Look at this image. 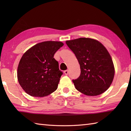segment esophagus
Returning a JSON list of instances; mask_svg holds the SVG:
<instances>
[{"label":"esophagus","instance_id":"esophagus-1","mask_svg":"<svg viewBox=\"0 0 131 131\" xmlns=\"http://www.w3.org/2000/svg\"><path fill=\"white\" fill-rule=\"evenodd\" d=\"M64 72V74H65L66 75H67L68 74V73H69V71H68V70H65L63 71Z\"/></svg>","mask_w":131,"mask_h":131}]
</instances>
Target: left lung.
<instances>
[{"mask_svg": "<svg viewBox=\"0 0 131 131\" xmlns=\"http://www.w3.org/2000/svg\"><path fill=\"white\" fill-rule=\"evenodd\" d=\"M66 43L80 65V76L73 80L75 88L87 96L104 93L112 84L115 74L112 58L106 48L91 38H80Z\"/></svg>", "mask_w": 131, "mask_h": 131, "instance_id": "8db88e82", "label": "left lung"}]
</instances>
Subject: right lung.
Returning a JSON list of instances; mask_svg holds the SVG:
<instances>
[{
    "instance_id": "right-lung-1",
    "label": "right lung",
    "mask_w": 131,
    "mask_h": 131,
    "mask_svg": "<svg viewBox=\"0 0 131 131\" xmlns=\"http://www.w3.org/2000/svg\"><path fill=\"white\" fill-rule=\"evenodd\" d=\"M63 46L61 41H43L32 46L23 54L18 66L17 78L26 93L41 97L57 90L63 73L53 57Z\"/></svg>"
}]
</instances>
